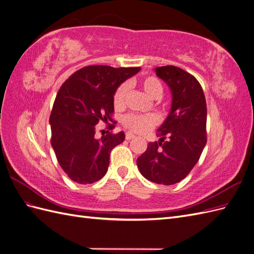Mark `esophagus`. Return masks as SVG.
<instances>
[{
  "label": "esophagus",
  "mask_w": 254,
  "mask_h": 254,
  "mask_svg": "<svg viewBox=\"0 0 254 254\" xmlns=\"http://www.w3.org/2000/svg\"><path fill=\"white\" fill-rule=\"evenodd\" d=\"M133 137H135V135H134V134H132L131 132H127V133L125 134V139H126L127 141L133 139Z\"/></svg>",
  "instance_id": "obj_1"
}]
</instances>
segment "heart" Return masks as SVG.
I'll return each instance as SVG.
<instances>
[{
  "label": "heart",
  "mask_w": 254,
  "mask_h": 254,
  "mask_svg": "<svg viewBox=\"0 0 254 254\" xmlns=\"http://www.w3.org/2000/svg\"><path fill=\"white\" fill-rule=\"evenodd\" d=\"M140 86L145 92V94L151 99H159L163 94V86L161 81L155 76H147L140 81ZM128 93L127 84L123 83L115 91L113 96V104L117 108H122L125 106L126 97ZM125 127L134 132L144 133L149 131L158 124V117L153 114L140 115V114H127L122 120Z\"/></svg>",
  "instance_id": "heart-1"
}]
</instances>
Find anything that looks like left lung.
Segmentation results:
<instances>
[{
	"mask_svg": "<svg viewBox=\"0 0 254 254\" xmlns=\"http://www.w3.org/2000/svg\"><path fill=\"white\" fill-rule=\"evenodd\" d=\"M155 72L171 89L170 114L158 129L159 142L149 143L136 160L146 179L171 186L190 174L206 144V104L200 83L193 75L174 65Z\"/></svg>",
	"mask_w": 254,
	"mask_h": 254,
	"instance_id": "8db88e82",
	"label": "left lung"
}]
</instances>
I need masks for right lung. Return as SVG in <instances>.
Masks as SVG:
<instances>
[{"label": "right lung", "mask_w": 254, "mask_h": 254, "mask_svg": "<svg viewBox=\"0 0 254 254\" xmlns=\"http://www.w3.org/2000/svg\"><path fill=\"white\" fill-rule=\"evenodd\" d=\"M141 67L89 65L72 74L59 89L50 117L51 144L68 178L79 184L102 179L110 152L124 142L125 133L108 131L95 136L98 122H112L113 96L121 83ZM109 129L113 125L108 126Z\"/></svg>", "instance_id": "add662e5"}]
</instances>
